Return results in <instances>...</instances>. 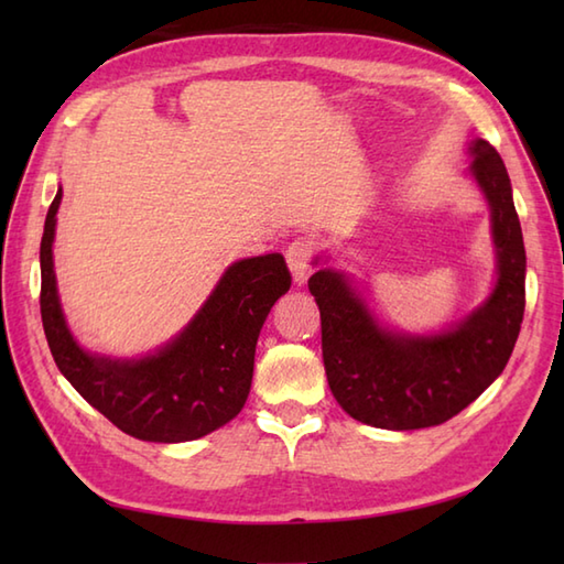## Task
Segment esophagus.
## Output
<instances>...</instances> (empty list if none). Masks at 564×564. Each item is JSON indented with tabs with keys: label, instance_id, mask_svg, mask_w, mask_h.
<instances>
[{
	"label": "esophagus",
	"instance_id": "34e87169",
	"mask_svg": "<svg viewBox=\"0 0 564 564\" xmlns=\"http://www.w3.org/2000/svg\"><path fill=\"white\" fill-rule=\"evenodd\" d=\"M313 257H315V245L305 237L293 239L289 249H285V261H289V269L297 283L305 281L310 263H313Z\"/></svg>",
	"mask_w": 564,
	"mask_h": 564
}]
</instances>
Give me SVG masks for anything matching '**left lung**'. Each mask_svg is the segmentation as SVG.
Masks as SVG:
<instances>
[{
    "label": "left lung",
    "mask_w": 564,
    "mask_h": 564,
    "mask_svg": "<svg viewBox=\"0 0 564 564\" xmlns=\"http://www.w3.org/2000/svg\"><path fill=\"white\" fill-rule=\"evenodd\" d=\"M470 174L492 213L497 283L492 295L448 332L412 337L378 325L344 273L310 275L322 319V361L341 410L378 429L410 431L448 422L505 370L525 307V249L511 182L487 140L470 145Z\"/></svg>",
    "instance_id": "left-lung-1"
}]
</instances>
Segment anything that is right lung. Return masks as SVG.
Instances as JSON below:
<instances>
[{"label": "right lung", "instance_id": "add662e5", "mask_svg": "<svg viewBox=\"0 0 564 564\" xmlns=\"http://www.w3.org/2000/svg\"><path fill=\"white\" fill-rule=\"evenodd\" d=\"M63 188L47 208L41 239V317L51 354L72 388L128 436L182 443L210 434L242 410L257 339L273 303L291 289L281 254L235 261L184 332L133 361L84 351L59 307L53 239Z\"/></svg>", "mask_w": 564, "mask_h": 564}]
</instances>
